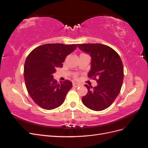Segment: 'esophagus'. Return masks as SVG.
Masks as SVG:
<instances>
[{
  "mask_svg": "<svg viewBox=\"0 0 148 148\" xmlns=\"http://www.w3.org/2000/svg\"><path fill=\"white\" fill-rule=\"evenodd\" d=\"M73 86L74 87H75V88H77V87H79V86H80V84H79V83L74 82V83H73Z\"/></svg>",
  "mask_w": 148,
  "mask_h": 148,
  "instance_id": "obj_1",
  "label": "esophagus"
}]
</instances>
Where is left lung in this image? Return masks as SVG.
Here are the masks:
<instances>
[{
    "label": "left lung",
    "instance_id": "1",
    "mask_svg": "<svg viewBox=\"0 0 148 148\" xmlns=\"http://www.w3.org/2000/svg\"><path fill=\"white\" fill-rule=\"evenodd\" d=\"M78 47L91 57L88 76L97 83L94 88L84 85L88 91L82 97V102L91 110H104L112 104L122 88L124 76L122 60L113 49L104 44H82Z\"/></svg>",
    "mask_w": 148,
    "mask_h": 148
}]
</instances>
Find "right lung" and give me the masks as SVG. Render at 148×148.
I'll list each match as a JSON object with an SVG mask.
<instances>
[{
  "mask_svg": "<svg viewBox=\"0 0 148 148\" xmlns=\"http://www.w3.org/2000/svg\"><path fill=\"white\" fill-rule=\"evenodd\" d=\"M77 44H46L35 48L26 57L24 78L26 89L36 104L46 110L60 106L72 88L69 80L58 83L53 79L57 68H62L66 57Z\"/></svg>",
  "mask_w": 148,
  "mask_h": 148,
  "instance_id": "1",
  "label": "right lung"
}]
</instances>
